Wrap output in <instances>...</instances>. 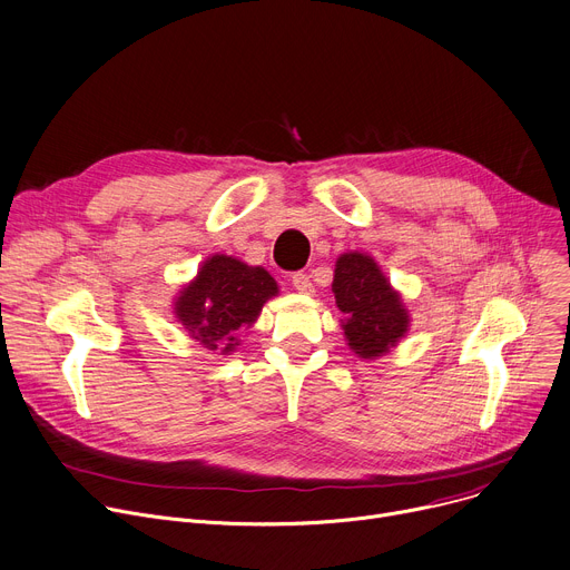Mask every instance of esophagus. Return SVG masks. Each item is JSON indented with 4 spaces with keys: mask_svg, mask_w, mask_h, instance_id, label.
I'll return each instance as SVG.
<instances>
[{
    "mask_svg": "<svg viewBox=\"0 0 570 570\" xmlns=\"http://www.w3.org/2000/svg\"><path fill=\"white\" fill-rule=\"evenodd\" d=\"M292 285H294V289L301 292V294H313V292H315V289H313V283H311V276L303 274V272H296V274L292 276Z\"/></svg>",
    "mask_w": 570,
    "mask_h": 570,
    "instance_id": "1",
    "label": "esophagus"
}]
</instances>
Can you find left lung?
Wrapping results in <instances>:
<instances>
[{
  "label": "left lung",
  "mask_w": 570,
  "mask_h": 570,
  "mask_svg": "<svg viewBox=\"0 0 570 570\" xmlns=\"http://www.w3.org/2000/svg\"><path fill=\"white\" fill-rule=\"evenodd\" d=\"M333 292L348 346L363 358H376L409 331L400 294L390 289L376 262L363 253H344L335 265Z\"/></svg>",
  "instance_id": "obj_1"
}]
</instances>
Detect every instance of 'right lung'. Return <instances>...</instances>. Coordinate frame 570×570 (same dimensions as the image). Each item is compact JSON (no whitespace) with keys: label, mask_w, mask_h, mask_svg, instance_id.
Listing matches in <instances>:
<instances>
[{"label":"right lung","mask_w":570,"mask_h":570,"mask_svg":"<svg viewBox=\"0 0 570 570\" xmlns=\"http://www.w3.org/2000/svg\"><path fill=\"white\" fill-rule=\"evenodd\" d=\"M276 292V281L262 267H248L230 255H212L175 301V315L194 340L228 354L237 346V335L257 320L262 305Z\"/></svg>","instance_id":"add662e5"}]
</instances>
